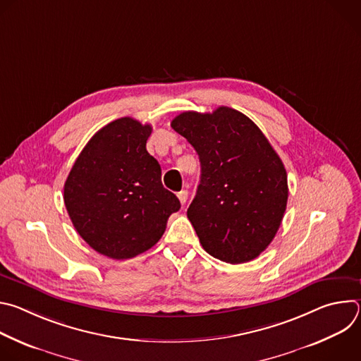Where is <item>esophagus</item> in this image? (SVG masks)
<instances>
[{"label":"esophagus","mask_w":361,"mask_h":361,"mask_svg":"<svg viewBox=\"0 0 361 361\" xmlns=\"http://www.w3.org/2000/svg\"><path fill=\"white\" fill-rule=\"evenodd\" d=\"M177 197H178L180 202H181L183 205H185V202H187V200H188V191H187V190H181V191L177 194Z\"/></svg>","instance_id":"obj_1"}]
</instances>
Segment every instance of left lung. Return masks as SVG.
Segmentation results:
<instances>
[{"mask_svg": "<svg viewBox=\"0 0 361 361\" xmlns=\"http://www.w3.org/2000/svg\"><path fill=\"white\" fill-rule=\"evenodd\" d=\"M171 127L201 163L187 217L202 248L230 264L254 260L273 241L286 212L287 173L279 154L259 127L230 107L185 111Z\"/></svg>", "mask_w": 361, "mask_h": 361, "instance_id": "obj_1", "label": "left lung"}]
</instances>
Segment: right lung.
Masks as SVG:
<instances>
[{"instance_id": "add662e5", "label": "right lung", "mask_w": 361, "mask_h": 361, "mask_svg": "<svg viewBox=\"0 0 361 361\" xmlns=\"http://www.w3.org/2000/svg\"><path fill=\"white\" fill-rule=\"evenodd\" d=\"M152 128L131 117L97 131L64 184V202L77 233L114 260L135 257L161 238L178 198L163 187L161 167L145 144Z\"/></svg>"}]
</instances>
